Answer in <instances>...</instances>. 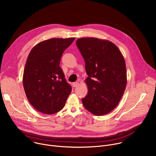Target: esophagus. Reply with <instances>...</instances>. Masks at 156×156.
<instances>
[{"label": "esophagus", "mask_w": 156, "mask_h": 156, "mask_svg": "<svg viewBox=\"0 0 156 156\" xmlns=\"http://www.w3.org/2000/svg\"><path fill=\"white\" fill-rule=\"evenodd\" d=\"M78 85H79V83L78 82H75V83H73V86L74 87H77V86H78Z\"/></svg>", "instance_id": "obj_1"}]
</instances>
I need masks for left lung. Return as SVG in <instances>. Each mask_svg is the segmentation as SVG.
<instances>
[{"instance_id":"8db88e82","label":"left lung","mask_w":156,"mask_h":156,"mask_svg":"<svg viewBox=\"0 0 156 156\" xmlns=\"http://www.w3.org/2000/svg\"><path fill=\"white\" fill-rule=\"evenodd\" d=\"M85 62L88 88L82 102L96 115L113 110L125 92L126 69L124 57L113 42L96 37H83L76 41Z\"/></svg>"}]
</instances>
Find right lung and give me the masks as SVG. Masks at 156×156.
<instances>
[{
    "label": "right lung",
    "mask_w": 156,
    "mask_h": 156,
    "mask_svg": "<svg viewBox=\"0 0 156 156\" xmlns=\"http://www.w3.org/2000/svg\"><path fill=\"white\" fill-rule=\"evenodd\" d=\"M75 37L52 38L37 44L30 51L23 76L30 103L39 112L53 114L65 106L72 92L60 65L64 51Z\"/></svg>",
    "instance_id": "obj_1"
}]
</instances>
